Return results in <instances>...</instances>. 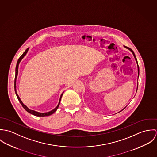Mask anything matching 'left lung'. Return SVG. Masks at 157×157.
<instances>
[{"instance_id": "left-lung-1", "label": "left lung", "mask_w": 157, "mask_h": 157, "mask_svg": "<svg viewBox=\"0 0 157 157\" xmlns=\"http://www.w3.org/2000/svg\"><path fill=\"white\" fill-rule=\"evenodd\" d=\"M125 48H128V49H129L132 52V54H133V55H134V56L135 59V60H136V63H137V66H138V74H139V67H138V62H137V60H136V57H135V55L134 52V51L131 49V48H128V47H127V46H125Z\"/></svg>"}]
</instances>
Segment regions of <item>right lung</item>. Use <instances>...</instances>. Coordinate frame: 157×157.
I'll return each instance as SVG.
<instances>
[{"mask_svg": "<svg viewBox=\"0 0 157 157\" xmlns=\"http://www.w3.org/2000/svg\"><path fill=\"white\" fill-rule=\"evenodd\" d=\"M28 49L29 48H27L26 50H25V51L23 53L22 55L19 57V59H18V60H17V65H16V75H15V80H14V90H15V92H16V96H17V98H18V100H19V102L21 103V104L22 105V106L23 108L27 111V112H29V113H31V114H33V115H35V116H38V117H45V116H49V115H51V114H52L53 113H54V112H56V111H57V109H58V108H59V105H60V100H61V98H62V95H63V94L61 95V97H60V101H59V105H57V106L54 109H53V110H52L51 111H50V112H46V113H40V112H36V111H33V110H30V109H29L23 103H22V101H21V100L20 99V98H19V95H17V92H16V78H17V74H18V67H19V63H20V62L21 61V60L23 58V57L26 54V53H27V52H28Z\"/></svg>", "mask_w": 157, "mask_h": 157, "instance_id": "add662e5", "label": "right lung"}]
</instances>
